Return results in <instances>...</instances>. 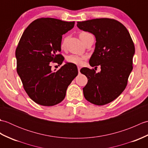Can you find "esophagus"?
I'll use <instances>...</instances> for the list:
<instances>
[{
    "label": "esophagus",
    "mask_w": 148,
    "mask_h": 148,
    "mask_svg": "<svg viewBox=\"0 0 148 148\" xmlns=\"http://www.w3.org/2000/svg\"><path fill=\"white\" fill-rule=\"evenodd\" d=\"M77 69H78V72H79V73L80 72V69H81V68L79 67H77Z\"/></svg>",
    "instance_id": "1"
}]
</instances>
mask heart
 Wrapping results in <instances>:
<instances>
[{"label":"heart","instance_id":"obj_1","mask_svg":"<svg viewBox=\"0 0 148 148\" xmlns=\"http://www.w3.org/2000/svg\"><path fill=\"white\" fill-rule=\"evenodd\" d=\"M92 35V34L86 32H81L79 34V37L81 41L83 42L86 38ZM66 40H67V38H64L62 40L61 42V48L64 49L65 47V44H66ZM86 59L85 56H80V55H71L67 56L66 57V60L69 63H71V64H76V65H81L83 64L84 60Z\"/></svg>","mask_w":148,"mask_h":148}]
</instances>
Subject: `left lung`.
<instances>
[{
    "instance_id": "left-lung-1",
    "label": "left lung",
    "mask_w": 148,
    "mask_h": 148,
    "mask_svg": "<svg viewBox=\"0 0 148 148\" xmlns=\"http://www.w3.org/2000/svg\"><path fill=\"white\" fill-rule=\"evenodd\" d=\"M77 27L95 36V48L89 63L92 67L100 65L101 69L98 73L87 67L80 70L88 78L83 88L84 97L95 105L107 104L119 97L127 85L133 69V40L127 28L114 19L78 21Z\"/></svg>"
}]
</instances>
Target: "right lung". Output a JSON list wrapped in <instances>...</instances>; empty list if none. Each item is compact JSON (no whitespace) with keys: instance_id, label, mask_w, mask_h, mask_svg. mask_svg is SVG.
<instances>
[{"instance_id":"add662e5","label":"right lung","mask_w":148,"mask_h":148,"mask_svg":"<svg viewBox=\"0 0 148 148\" xmlns=\"http://www.w3.org/2000/svg\"><path fill=\"white\" fill-rule=\"evenodd\" d=\"M74 21L41 18L25 30L16 49L17 72L24 90L36 103L44 106L58 104L64 99L69 84L77 76L76 65L66 63L52 71L51 64L61 65L62 35L71 30ZM56 69H55V71Z\"/></svg>"}]
</instances>
